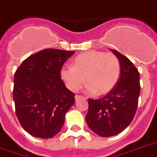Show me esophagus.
Masks as SVG:
<instances>
[{"label": "esophagus", "mask_w": 157, "mask_h": 157, "mask_svg": "<svg viewBox=\"0 0 157 157\" xmlns=\"http://www.w3.org/2000/svg\"><path fill=\"white\" fill-rule=\"evenodd\" d=\"M83 99V97H82V96H78V95H76V96H75V101H80V100Z\"/></svg>", "instance_id": "obj_1"}]
</instances>
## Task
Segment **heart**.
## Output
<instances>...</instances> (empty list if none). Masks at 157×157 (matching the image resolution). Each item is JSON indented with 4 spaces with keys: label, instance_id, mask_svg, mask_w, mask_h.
Segmentation results:
<instances>
[{
    "label": "heart",
    "instance_id": "obj_1",
    "mask_svg": "<svg viewBox=\"0 0 157 157\" xmlns=\"http://www.w3.org/2000/svg\"><path fill=\"white\" fill-rule=\"evenodd\" d=\"M120 74L121 63L117 56L97 51L80 54L73 60L72 67L64 66L60 71L70 90L77 91L86 82L88 90L96 96L111 92L117 84Z\"/></svg>",
    "mask_w": 157,
    "mask_h": 157
}]
</instances>
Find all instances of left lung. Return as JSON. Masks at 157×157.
I'll list each match as a JSON object with an SVG mask.
<instances>
[{
	"label": "left lung",
	"mask_w": 157,
	"mask_h": 157,
	"mask_svg": "<svg viewBox=\"0 0 157 157\" xmlns=\"http://www.w3.org/2000/svg\"><path fill=\"white\" fill-rule=\"evenodd\" d=\"M111 51L121 63L120 78L111 92L101 99H88L86 121L93 132L102 137L119 134L131 124L137 109L140 75L133 63L117 51Z\"/></svg>",
	"instance_id": "left-lung-1"
}]
</instances>
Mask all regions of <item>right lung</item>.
I'll list each match as a JSON object with an SVG mask.
<instances>
[{"label":"right lung","mask_w":157,"mask_h":157,"mask_svg":"<svg viewBox=\"0 0 157 157\" xmlns=\"http://www.w3.org/2000/svg\"><path fill=\"white\" fill-rule=\"evenodd\" d=\"M74 52L46 49L29 56L14 75L13 99L21 125L29 134L48 139L61 131L75 103L61 80L63 64Z\"/></svg>","instance_id":"obj_1"}]
</instances>
